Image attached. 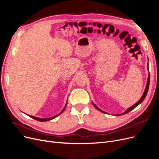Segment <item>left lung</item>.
Masks as SVG:
<instances>
[{
    "instance_id": "obj_1",
    "label": "left lung",
    "mask_w": 159,
    "mask_h": 159,
    "mask_svg": "<svg viewBox=\"0 0 159 159\" xmlns=\"http://www.w3.org/2000/svg\"><path fill=\"white\" fill-rule=\"evenodd\" d=\"M149 83H150V75H148V80H147V85H146V88H145V92H144V93H143V96H142V98L140 99V100L138 102H137L135 104H134V105H133V106H131V107L130 108H129L127 111H125L124 113H123L122 114H121V115H124V114H126V113H129V111H131V110H133V109H134L138 105H139L141 103H142L143 102V101L145 99V97H146V95H147V92H148V87H149ZM93 105L95 106V107L96 108V109H98L99 111H102V113H105V111H102V110H101L99 108H98L97 106H96V105H95V104H93Z\"/></svg>"
}]
</instances>
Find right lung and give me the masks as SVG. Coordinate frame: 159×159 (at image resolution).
<instances>
[{
  "mask_svg": "<svg viewBox=\"0 0 159 159\" xmlns=\"http://www.w3.org/2000/svg\"><path fill=\"white\" fill-rule=\"evenodd\" d=\"M66 105L65 107L63 109V110H62L61 111L59 114H57V115H56V116H54V117H50V118H38V117H34V116H30V117H32V119H36V120H37V121H50V120L56 118V117L58 116V115H60L61 113H63V112H64V110H65V109H66Z\"/></svg>",
  "mask_w": 159,
  "mask_h": 159,
  "instance_id": "obj_1",
  "label": "right lung"
}]
</instances>
